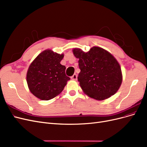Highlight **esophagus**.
Instances as JSON below:
<instances>
[{"label": "esophagus", "instance_id": "obj_1", "mask_svg": "<svg viewBox=\"0 0 147 147\" xmlns=\"http://www.w3.org/2000/svg\"><path fill=\"white\" fill-rule=\"evenodd\" d=\"M71 79H72V80H77V74H74L71 77Z\"/></svg>", "mask_w": 147, "mask_h": 147}]
</instances>
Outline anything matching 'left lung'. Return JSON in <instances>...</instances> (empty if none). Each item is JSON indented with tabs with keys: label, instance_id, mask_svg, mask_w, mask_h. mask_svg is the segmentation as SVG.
Returning <instances> with one entry per match:
<instances>
[{
	"label": "left lung",
	"instance_id": "left-lung-1",
	"mask_svg": "<svg viewBox=\"0 0 147 147\" xmlns=\"http://www.w3.org/2000/svg\"><path fill=\"white\" fill-rule=\"evenodd\" d=\"M80 72L78 76L83 91L96 100H104L117 92L122 82V74L117 59L103 48L94 47L87 53L75 48Z\"/></svg>",
	"mask_w": 147,
	"mask_h": 147
}]
</instances>
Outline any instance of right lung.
<instances>
[{"label": "right lung", "mask_w": 147, "mask_h": 147, "mask_svg": "<svg viewBox=\"0 0 147 147\" xmlns=\"http://www.w3.org/2000/svg\"><path fill=\"white\" fill-rule=\"evenodd\" d=\"M63 54L48 50L41 53L30 65L27 83L30 91L38 99L54 98L64 90L70 77L65 75V66L60 62Z\"/></svg>", "instance_id": "add662e5"}]
</instances>
